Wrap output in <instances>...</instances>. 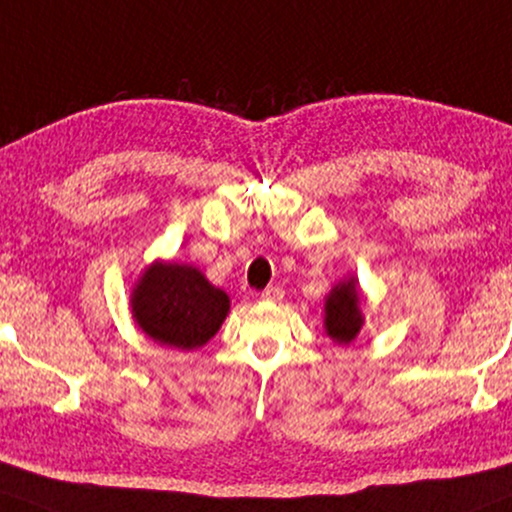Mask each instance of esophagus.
<instances>
[{
    "mask_svg": "<svg viewBox=\"0 0 512 512\" xmlns=\"http://www.w3.org/2000/svg\"><path fill=\"white\" fill-rule=\"evenodd\" d=\"M262 300H269V302L283 300V288H278V286L264 288V290H262Z\"/></svg>",
    "mask_w": 512,
    "mask_h": 512,
    "instance_id": "34e87169",
    "label": "esophagus"
}]
</instances>
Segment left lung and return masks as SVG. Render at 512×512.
Listing matches in <instances>:
<instances>
[{
	"label": "left lung",
	"mask_w": 512,
	"mask_h": 512,
	"mask_svg": "<svg viewBox=\"0 0 512 512\" xmlns=\"http://www.w3.org/2000/svg\"><path fill=\"white\" fill-rule=\"evenodd\" d=\"M326 331L335 342L340 345H349L357 338L361 323V309H359V286L354 278L345 283H338L331 290L326 300Z\"/></svg>",
	"instance_id": "left-lung-1"
}]
</instances>
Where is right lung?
<instances>
[{"mask_svg": "<svg viewBox=\"0 0 512 512\" xmlns=\"http://www.w3.org/2000/svg\"><path fill=\"white\" fill-rule=\"evenodd\" d=\"M132 312L141 331L160 345L196 349L219 331L229 297L196 267L155 262L134 290Z\"/></svg>", "mask_w": 512, "mask_h": 512, "instance_id": "obj_1", "label": "right lung"}]
</instances>
